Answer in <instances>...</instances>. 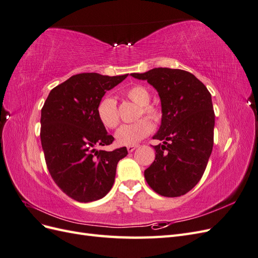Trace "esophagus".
I'll use <instances>...</instances> for the list:
<instances>
[{"instance_id": "1", "label": "esophagus", "mask_w": 258, "mask_h": 258, "mask_svg": "<svg viewBox=\"0 0 258 258\" xmlns=\"http://www.w3.org/2000/svg\"><path fill=\"white\" fill-rule=\"evenodd\" d=\"M138 147V145H129V146H127V151L129 152V153H132L134 152L136 148Z\"/></svg>"}]
</instances>
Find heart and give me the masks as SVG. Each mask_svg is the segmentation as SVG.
Returning <instances> with one entry per match:
<instances>
[{"label":"heart","mask_w":258,"mask_h":258,"mask_svg":"<svg viewBox=\"0 0 258 258\" xmlns=\"http://www.w3.org/2000/svg\"><path fill=\"white\" fill-rule=\"evenodd\" d=\"M124 96L139 106L138 118L144 115L153 121H159L161 113L156 106L148 104L151 101V95L143 86H134V87H130L124 92ZM97 113L100 121L106 128L114 129L118 126L119 114L118 110H117V104L114 98L105 97L101 100L97 108ZM152 131V122L146 118H142L137 120L134 123L122 124L116 131L115 138L117 143L119 145H136L148 135H151Z\"/></svg>","instance_id":"1"}]
</instances>
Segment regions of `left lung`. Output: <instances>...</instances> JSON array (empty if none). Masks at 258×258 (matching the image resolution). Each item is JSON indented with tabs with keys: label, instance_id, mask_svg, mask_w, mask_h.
Here are the masks:
<instances>
[{
	"label": "left lung",
	"instance_id": "8db88e82",
	"mask_svg": "<svg viewBox=\"0 0 258 258\" xmlns=\"http://www.w3.org/2000/svg\"><path fill=\"white\" fill-rule=\"evenodd\" d=\"M132 77L147 81L161 101V124L153 139L154 162L144 171L147 184L165 197H179L197 185L213 148L215 115L211 93L194 74L155 68Z\"/></svg>",
	"mask_w": 258,
	"mask_h": 258
}]
</instances>
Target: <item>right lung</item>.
<instances>
[{
	"label": "right lung",
	"instance_id": "1",
	"mask_svg": "<svg viewBox=\"0 0 258 258\" xmlns=\"http://www.w3.org/2000/svg\"><path fill=\"white\" fill-rule=\"evenodd\" d=\"M127 76L73 75L51 89L42 108L46 165L59 188L79 202L103 198L114 184L117 163L128 154L126 147L96 150L114 141L99 119L98 105L105 92Z\"/></svg>",
	"mask_w": 258,
	"mask_h": 258
}]
</instances>
